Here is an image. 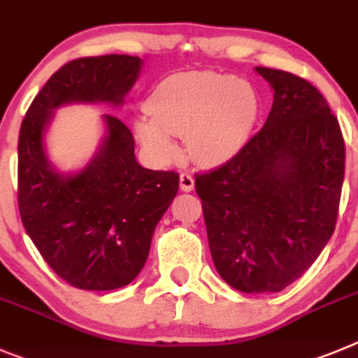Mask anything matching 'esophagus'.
Listing matches in <instances>:
<instances>
[{
  "label": "esophagus",
  "instance_id": "34e87169",
  "mask_svg": "<svg viewBox=\"0 0 358 358\" xmlns=\"http://www.w3.org/2000/svg\"><path fill=\"white\" fill-rule=\"evenodd\" d=\"M180 189L183 192H191L194 189V178H192V175H189V173H182L180 175Z\"/></svg>",
  "mask_w": 358,
  "mask_h": 358
}]
</instances>
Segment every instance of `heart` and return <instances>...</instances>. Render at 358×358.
<instances>
[{
	"instance_id": "b5f03b06",
	"label": "heart",
	"mask_w": 358,
	"mask_h": 358,
	"mask_svg": "<svg viewBox=\"0 0 358 358\" xmlns=\"http://www.w3.org/2000/svg\"><path fill=\"white\" fill-rule=\"evenodd\" d=\"M150 117L135 121L141 143L160 162L178 155L173 135L185 137L187 153L199 166L234 159L255 131L262 101L250 82L212 71L167 76L146 99Z\"/></svg>"
}]
</instances>
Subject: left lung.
I'll return each instance as SVG.
<instances>
[{
    "instance_id": "1",
    "label": "left lung",
    "mask_w": 358,
    "mask_h": 358,
    "mask_svg": "<svg viewBox=\"0 0 358 358\" xmlns=\"http://www.w3.org/2000/svg\"><path fill=\"white\" fill-rule=\"evenodd\" d=\"M255 71L273 89L266 124L223 166L196 176L212 260L241 292H280L307 271L336 230L344 139L307 80Z\"/></svg>"
}]
</instances>
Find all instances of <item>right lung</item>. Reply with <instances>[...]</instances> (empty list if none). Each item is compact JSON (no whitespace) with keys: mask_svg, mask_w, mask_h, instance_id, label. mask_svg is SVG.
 Wrapping results in <instances>:
<instances>
[{"mask_svg":"<svg viewBox=\"0 0 358 358\" xmlns=\"http://www.w3.org/2000/svg\"><path fill=\"white\" fill-rule=\"evenodd\" d=\"M143 67L139 57L103 55L60 67L22 119L17 143V203L22 227L43 259L83 291L124 287L146 264L151 239L178 192L175 171L135 159L134 135L103 114L105 137L82 171L66 175L48 159L46 130L71 103L121 107Z\"/></svg>","mask_w":358,"mask_h":358,"instance_id":"1","label":"right lung"}]
</instances>
